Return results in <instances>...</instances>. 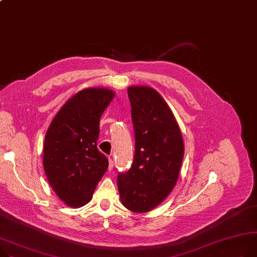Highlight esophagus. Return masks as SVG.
Returning a JSON list of instances; mask_svg holds the SVG:
<instances>
[{"label":"esophagus","instance_id":"esophagus-1","mask_svg":"<svg viewBox=\"0 0 257 257\" xmlns=\"http://www.w3.org/2000/svg\"><path fill=\"white\" fill-rule=\"evenodd\" d=\"M108 161H109L108 170L110 172V170H112V168H113V160H112V157H108Z\"/></svg>","mask_w":257,"mask_h":257}]
</instances>
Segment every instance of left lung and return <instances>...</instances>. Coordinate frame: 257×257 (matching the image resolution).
Here are the masks:
<instances>
[{"mask_svg":"<svg viewBox=\"0 0 257 257\" xmlns=\"http://www.w3.org/2000/svg\"><path fill=\"white\" fill-rule=\"evenodd\" d=\"M128 96L134 157L128 172L118 173L117 188L128 210L146 213L174 189L184 157V143L172 110L158 92L149 87H130Z\"/></svg>","mask_w":257,"mask_h":257,"instance_id":"1","label":"left lung"}]
</instances>
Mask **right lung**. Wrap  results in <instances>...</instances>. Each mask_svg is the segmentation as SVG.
I'll list each match as a JSON object with an SVG mask.
<instances>
[{"instance_id": "obj_1", "label": "right lung", "mask_w": 257, "mask_h": 257, "mask_svg": "<svg viewBox=\"0 0 257 257\" xmlns=\"http://www.w3.org/2000/svg\"><path fill=\"white\" fill-rule=\"evenodd\" d=\"M114 94L84 89L68 100L51 122L44 141L47 180L67 206L79 208L93 196L108 160L97 148L99 122Z\"/></svg>"}]
</instances>
